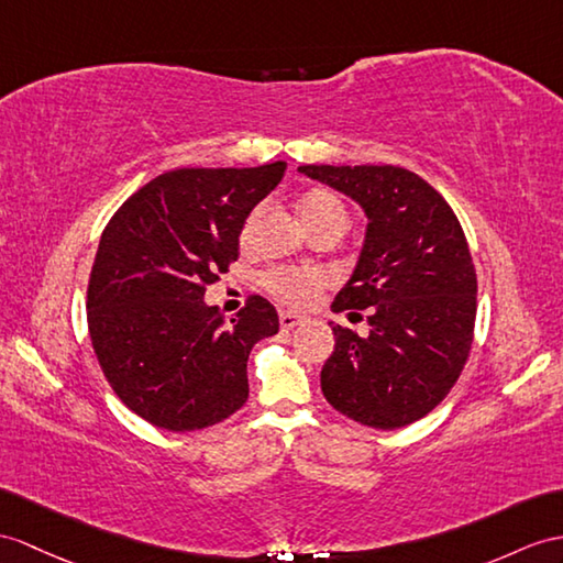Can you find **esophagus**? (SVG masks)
Returning <instances> with one entry per match:
<instances>
[{
	"instance_id": "1",
	"label": "esophagus",
	"mask_w": 563,
	"mask_h": 563,
	"mask_svg": "<svg viewBox=\"0 0 563 563\" xmlns=\"http://www.w3.org/2000/svg\"><path fill=\"white\" fill-rule=\"evenodd\" d=\"M303 322H306V318H300V314H296V312H279L282 329H294Z\"/></svg>"
}]
</instances>
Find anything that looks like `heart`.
<instances>
[{
    "label": "heart",
    "mask_w": 563,
    "mask_h": 563,
    "mask_svg": "<svg viewBox=\"0 0 563 563\" xmlns=\"http://www.w3.org/2000/svg\"><path fill=\"white\" fill-rule=\"evenodd\" d=\"M255 212L243 224L241 239L245 241L251 236V229L255 224ZM298 217L303 222L306 231H318L324 227H346V208L344 202L334 196L332 190L314 188L306 194L298 202ZM265 286L277 296L279 300L289 306H306L314 298L320 289V277L310 272H291V269H272L265 277Z\"/></svg>",
    "instance_id": "b5f03b06"
}]
</instances>
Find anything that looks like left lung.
Returning a JSON list of instances; mask_svg holds the SVG:
<instances>
[{"mask_svg":"<svg viewBox=\"0 0 563 563\" xmlns=\"http://www.w3.org/2000/svg\"><path fill=\"white\" fill-rule=\"evenodd\" d=\"M298 172L367 217L358 263L332 310H367L369 332L332 324L324 399L367 428H406L456 385L473 344L477 279L463 229L446 200L404 167L303 164Z\"/></svg>","mask_w":563,"mask_h":563,"instance_id":"left-lung-1","label":"left lung"}]
</instances>
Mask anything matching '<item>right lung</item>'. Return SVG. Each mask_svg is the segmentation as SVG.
I'll return each instance as SVG.
<instances>
[{"label": "right lung", "mask_w": 563, "mask_h": 563, "mask_svg": "<svg viewBox=\"0 0 563 563\" xmlns=\"http://www.w3.org/2000/svg\"><path fill=\"white\" fill-rule=\"evenodd\" d=\"M284 169H174L109 219L90 272L88 329L114 394L155 428H210L249 399V355L279 332V314L251 296L227 324L205 303V286L239 257L245 217Z\"/></svg>", "instance_id": "add662e5"}]
</instances>
